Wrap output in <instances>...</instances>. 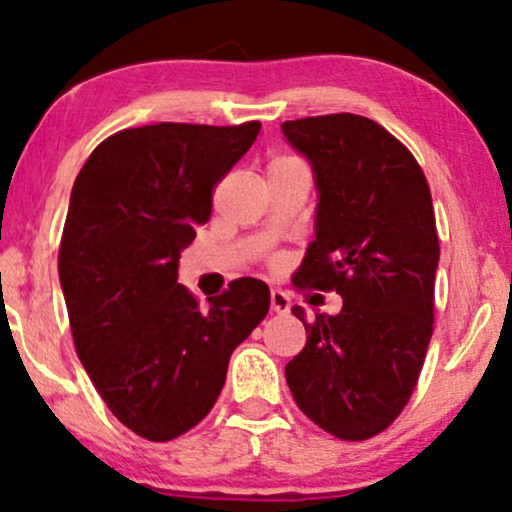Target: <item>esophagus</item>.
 <instances>
[{
    "instance_id": "esophagus-1",
    "label": "esophagus",
    "mask_w": 512,
    "mask_h": 512,
    "mask_svg": "<svg viewBox=\"0 0 512 512\" xmlns=\"http://www.w3.org/2000/svg\"><path fill=\"white\" fill-rule=\"evenodd\" d=\"M269 303H272V313H276V315H286L291 310L289 293H284V291H279V289L269 293Z\"/></svg>"
}]
</instances>
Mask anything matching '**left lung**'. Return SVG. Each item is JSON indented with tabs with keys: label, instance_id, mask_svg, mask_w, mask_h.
<instances>
[{
	"label": "left lung",
	"instance_id": "obj_1",
	"mask_svg": "<svg viewBox=\"0 0 512 512\" xmlns=\"http://www.w3.org/2000/svg\"><path fill=\"white\" fill-rule=\"evenodd\" d=\"M286 139L315 170V240L296 289L337 291L339 315L305 320L286 363L298 409L342 440H368L407 407L433 334L440 257L428 180L385 127L354 113L289 120Z\"/></svg>",
	"mask_w": 512,
	"mask_h": 512
}]
</instances>
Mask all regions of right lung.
Segmentation results:
<instances>
[{
    "mask_svg": "<svg viewBox=\"0 0 512 512\" xmlns=\"http://www.w3.org/2000/svg\"><path fill=\"white\" fill-rule=\"evenodd\" d=\"M260 127L122 129L74 180L57 264L76 354L117 421L154 443L209 414L233 349L269 310L267 284L250 276L207 308L178 284L180 250Z\"/></svg>",
    "mask_w": 512,
    "mask_h": 512,
    "instance_id": "1",
    "label": "right lung"
}]
</instances>
